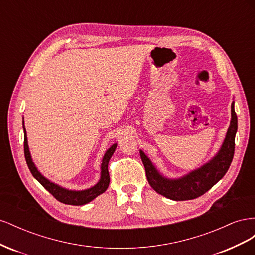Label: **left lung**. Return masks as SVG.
Returning <instances> with one entry per match:
<instances>
[{
  "label": "left lung",
  "mask_w": 255,
  "mask_h": 255,
  "mask_svg": "<svg viewBox=\"0 0 255 255\" xmlns=\"http://www.w3.org/2000/svg\"><path fill=\"white\" fill-rule=\"evenodd\" d=\"M231 115H232V119H231L226 139L217 155L203 167L179 180H169L159 174L155 167L152 165L151 160L140 151L146 179L151 187L159 195L174 200V201L196 199L210 190L227 173L233 160L235 134L237 132V116L234 111V102L231 105Z\"/></svg>",
  "instance_id": "obj_1"
}]
</instances>
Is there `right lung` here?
<instances>
[{"instance_id":"right-lung-1","label":"right lung","mask_w":255,"mask_h":255,"mask_svg":"<svg viewBox=\"0 0 255 255\" xmlns=\"http://www.w3.org/2000/svg\"><path fill=\"white\" fill-rule=\"evenodd\" d=\"M24 123V121H23ZM23 129H24V156L26 164L28 166V169L30 173L33 174L35 179L39 182L42 186L47 189L50 194L58 200L59 202L65 203V204H70V205H83L86 204L90 201H92L96 197L99 195L103 194V192L107 189L110 185V173H109V161L111 157L113 156V154L117 148V144H113L111 148L106 151L105 155L102 160V165H101V179L98 182L97 185H95L94 187H91L86 190H82V191H73V190H68L63 187L58 186V185L54 184L50 182L49 180L45 179L41 173L37 170V168L35 167L32 157H30V153L28 150V145H27V137H26V130L24 126H23Z\"/></svg>"}]
</instances>
